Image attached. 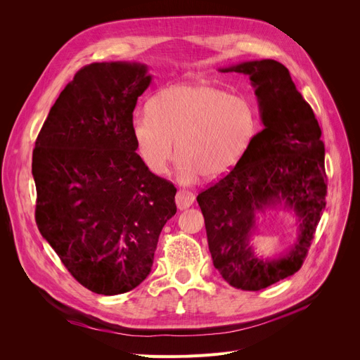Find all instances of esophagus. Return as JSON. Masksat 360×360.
Masks as SVG:
<instances>
[{
  "label": "esophagus",
  "mask_w": 360,
  "mask_h": 360,
  "mask_svg": "<svg viewBox=\"0 0 360 360\" xmlns=\"http://www.w3.org/2000/svg\"><path fill=\"white\" fill-rule=\"evenodd\" d=\"M194 200H195V195L190 191H185V190H179L175 197V201H176V205L179 210H185V209H188V207H191Z\"/></svg>",
  "instance_id": "esophagus-1"
}]
</instances>
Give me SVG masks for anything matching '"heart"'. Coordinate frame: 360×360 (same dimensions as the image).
<instances>
[{"label": "heart", "mask_w": 360, "mask_h": 360, "mask_svg": "<svg viewBox=\"0 0 360 360\" xmlns=\"http://www.w3.org/2000/svg\"><path fill=\"white\" fill-rule=\"evenodd\" d=\"M255 131L257 117L247 99L197 82L159 90L147 105V117L131 127L139 155L153 174H165L176 151L182 182L228 174Z\"/></svg>", "instance_id": "obj_1"}]
</instances>
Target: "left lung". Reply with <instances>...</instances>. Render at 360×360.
<instances>
[{
    "instance_id": "1",
    "label": "left lung",
    "mask_w": 360,
    "mask_h": 360,
    "mask_svg": "<svg viewBox=\"0 0 360 360\" xmlns=\"http://www.w3.org/2000/svg\"><path fill=\"white\" fill-rule=\"evenodd\" d=\"M220 71L248 75L264 128L231 172L200 193L197 201L221 277L236 289L261 290L304 264L326 209V147L314 110L285 65L259 60ZM277 205L295 212L298 239L288 255L262 260L249 245L256 213Z\"/></svg>"
}]
</instances>
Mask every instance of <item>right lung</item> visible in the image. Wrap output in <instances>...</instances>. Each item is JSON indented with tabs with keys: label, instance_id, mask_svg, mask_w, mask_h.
I'll use <instances>...</instances> for the list:
<instances>
[{
	"label": "right lung",
	"instance_id": "right-lung-1",
	"mask_svg": "<svg viewBox=\"0 0 360 360\" xmlns=\"http://www.w3.org/2000/svg\"><path fill=\"white\" fill-rule=\"evenodd\" d=\"M151 83L140 63H94L74 75L36 139V224L80 285L99 295L137 288L176 188L136 153L132 112Z\"/></svg>",
	"mask_w": 360,
	"mask_h": 360
}]
</instances>
